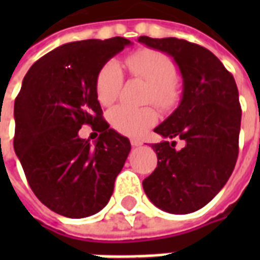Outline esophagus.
<instances>
[{
    "label": "esophagus",
    "instance_id": "34e87169",
    "mask_svg": "<svg viewBox=\"0 0 260 260\" xmlns=\"http://www.w3.org/2000/svg\"><path fill=\"white\" fill-rule=\"evenodd\" d=\"M131 144H132V147H140L143 143L140 142V140H138V139H132V140H131Z\"/></svg>",
    "mask_w": 260,
    "mask_h": 260
}]
</instances>
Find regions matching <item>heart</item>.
I'll list each match as a JSON object with an SVG mask.
<instances>
[{
	"label": "heart",
	"instance_id": "1",
	"mask_svg": "<svg viewBox=\"0 0 260 260\" xmlns=\"http://www.w3.org/2000/svg\"><path fill=\"white\" fill-rule=\"evenodd\" d=\"M126 69L136 77H142L151 83L148 101L163 109L177 104L179 98V85L175 79V64L160 51L143 48L128 55L124 60ZM124 75L116 60H109L100 69L95 77V94L102 105H112L120 95ZM158 121L155 109L116 106L109 112V122L114 129L126 136H142Z\"/></svg>",
	"mask_w": 260,
	"mask_h": 260
}]
</instances>
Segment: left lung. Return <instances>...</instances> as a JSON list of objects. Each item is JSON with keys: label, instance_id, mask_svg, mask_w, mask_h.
<instances>
[{"label": "left lung", "instance_id": "obj_1", "mask_svg": "<svg viewBox=\"0 0 260 260\" xmlns=\"http://www.w3.org/2000/svg\"><path fill=\"white\" fill-rule=\"evenodd\" d=\"M138 40L170 55L183 81L179 105L154 132L183 140L185 146L177 150L174 140L152 146L158 167L143 181V189L159 209L191 213L213 200L236 165L242 121L238 86L204 47L175 38Z\"/></svg>", "mask_w": 260, "mask_h": 260}]
</instances>
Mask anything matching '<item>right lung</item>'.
<instances>
[{
	"label": "right lung",
	"mask_w": 260,
	"mask_h": 260,
	"mask_svg": "<svg viewBox=\"0 0 260 260\" xmlns=\"http://www.w3.org/2000/svg\"><path fill=\"white\" fill-rule=\"evenodd\" d=\"M129 44L124 38L63 44L30 67L14 101L13 146L26 181L47 208L64 217L100 212L128 158L129 140L102 118L95 77ZM83 123L100 132L94 146L79 138Z\"/></svg>",
	"instance_id": "add662e5"
}]
</instances>
